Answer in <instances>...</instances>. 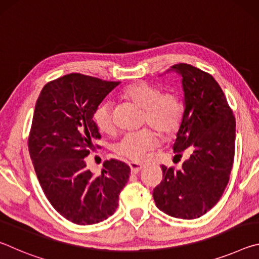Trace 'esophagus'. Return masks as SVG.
Masks as SVG:
<instances>
[{
  "label": "esophagus",
  "instance_id": "1",
  "mask_svg": "<svg viewBox=\"0 0 259 259\" xmlns=\"http://www.w3.org/2000/svg\"><path fill=\"white\" fill-rule=\"evenodd\" d=\"M129 165H130L131 172H133V174H138V172L140 171V170H142V168H143L142 164L135 163V162H130Z\"/></svg>",
  "mask_w": 259,
  "mask_h": 259
}]
</instances>
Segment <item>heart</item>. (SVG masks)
<instances>
[{"label":"heart","instance_id":"obj_1","mask_svg":"<svg viewBox=\"0 0 259 259\" xmlns=\"http://www.w3.org/2000/svg\"><path fill=\"white\" fill-rule=\"evenodd\" d=\"M123 98L144 109L143 123L148 124L161 136L174 135L182 124L184 107L182 99L175 90L161 93L160 88L145 81L131 83L122 93ZM94 121L99 131L112 133L115 128L113 117V103L104 102L96 108ZM157 145L154 131L145 128L125 134L114 144L113 151L117 155L133 161H140L146 152Z\"/></svg>","mask_w":259,"mask_h":259}]
</instances>
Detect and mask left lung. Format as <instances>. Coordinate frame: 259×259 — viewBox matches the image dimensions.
<instances>
[{
    "instance_id": "left-lung-1",
    "label": "left lung",
    "mask_w": 259,
    "mask_h": 259,
    "mask_svg": "<svg viewBox=\"0 0 259 259\" xmlns=\"http://www.w3.org/2000/svg\"><path fill=\"white\" fill-rule=\"evenodd\" d=\"M183 77L185 111L174 152L190 148L182 168L162 165L163 179L153 190L156 207L169 216H203L222 198L235 152V117L217 81L190 64L171 67Z\"/></svg>"
}]
</instances>
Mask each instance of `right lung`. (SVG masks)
<instances>
[{"mask_svg":"<svg viewBox=\"0 0 259 259\" xmlns=\"http://www.w3.org/2000/svg\"><path fill=\"white\" fill-rule=\"evenodd\" d=\"M120 82L72 73L48 82L38 96L28 151L43 192L57 211L77 225H93L115 212L130 166L112 159L99 176L84 157L100 139L94 113Z\"/></svg>","mask_w":259,"mask_h":259,"instance_id":"obj_1","label":"right lung"}]
</instances>
